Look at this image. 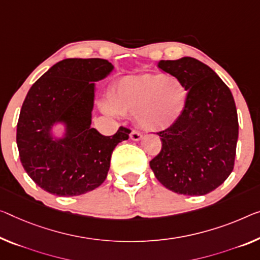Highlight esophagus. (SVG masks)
<instances>
[{
    "label": "esophagus",
    "instance_id": "1",
    "mask_svg": "<svg viewBox=\"0 0 260 260\" xmlns=\"http://www.w3.org/2000/svg\"><path fill=\"white\" fill-rule=\"evenodd\" d=\"M142 137H143V135L139 133V131H133V133L130 134V138L133 139L134 142H138V141H141L142 139Z\"/></svg>",
    "mask_w": 260,
    "mask_h": 260
}]
</instances>
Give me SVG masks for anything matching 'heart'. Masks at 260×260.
Returning <instances> with one entry per match:
<instances>
[{"label": "heart", "instance_id": "heart-1", "mask_svg": "<svg viewBox=\"0 0 260 260\" xmlns=\"http://www.w3.org/2000/svg\"><path fill=\"white\" fill-rule=\"evenodd\" d=\"M107 113L136 115L138 124L147 131H159L178 121L186 109L188 88L181 79L166 74L126 77L116 83L109 95Z\"/></svg>", "mask_w": 260, "mask_h": 260}]
</instances>
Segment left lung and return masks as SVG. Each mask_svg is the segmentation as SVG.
I'll return each mask as SVG.
<instances>
[{
	"label": "left lung",
	"instance_id": "1",
	"mask_svg": "<svg viewBox=\"0 0 260 260\" xmlns=\"http://www.w3.org/2000/svg\"><path fill=\"white\" fill-rule=\"evenodd\" d=\"M158 67L188 88L186 109L160 136L161 150L150 161L158 181L174 193L205 195L234 170L238 117L234 96L221 78L198 59L160 60Z\"/></svg>",
	"mask_w": 260,
	"mask_h": 260
}]
</instances>
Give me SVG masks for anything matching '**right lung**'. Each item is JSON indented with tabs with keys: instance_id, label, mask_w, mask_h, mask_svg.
<instances>
[{
	"instance_id": "right-lung-1",
	"label": "right lung",
	"mask_w": 260,
	"mask_h": 260,
	"mask_svg": "<svg viewBox=\"0 0 260 260\" xmlns=\"http://www.w3.org/2000/svg\"><path fill=\"white\" fill-rule=\"evenodd\" d=\"M113 70L106 59H65L27 91L16 142L24 170L44 190L75 197L106 180L115 146L131 133L121 126L114 136H103L90 126L95 82ZM57 124L66 127L62 138L51 133Z\"/></svg>"
}]
</instances>
